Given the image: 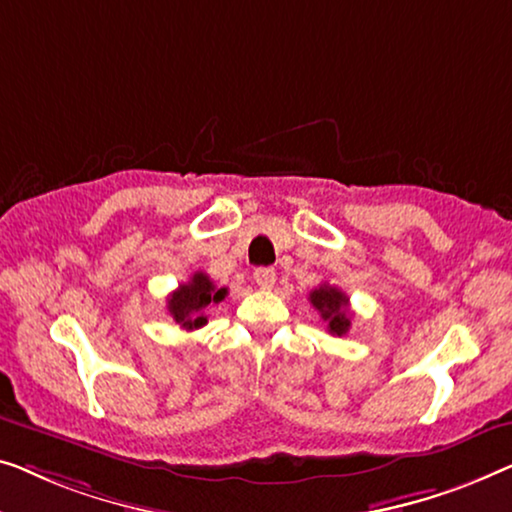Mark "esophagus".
<instances>
[{
    "mask_svg": "<svg viewBox=\"0 0 512 512\" xmlns=\"http://www.w3.org/2000/svg\"><path fill=\"white\" fill-rule=\"evenodd\" d=\"M255 283L262 287V290H271L273 283H276V271L269 269V266H264V269H257L255 271Z\"/></svg>",
    "mask_w": 512,
    "mask_h": 512,
    "instance_id": "esophagus-1",
    "label": "esophagus"
}]
</instances>
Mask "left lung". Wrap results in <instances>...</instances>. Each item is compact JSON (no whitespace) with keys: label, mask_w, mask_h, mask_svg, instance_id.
<instances>
[{"label":"left lung","mask_w":512,"mask_h":512,"mask_svg":"<svg viewBox=\"0 0 512 512\" xmlns=\"http://www.w3.org/2000/svg\"><path fill=\"white\" fill-rule=\"evenodd\" d=\"M311 304L315 311L327 322L329 334L343 336L350 329V313H348V297L334 285H320L311 292Z\"/></svg>","instance_id":"1"}]
</instances>
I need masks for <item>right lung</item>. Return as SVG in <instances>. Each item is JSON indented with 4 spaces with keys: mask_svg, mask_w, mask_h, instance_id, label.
<instances>
[{
    "mask_svg": "<svg viewBox=\"0 0 512 512\" xmlns=\"http://www.w3.org/2000/svg\"><path fill=\"white\" fill-rule=\"evenodd\" d=\"M227 297V287H215L213 280L206 276V273L197 271L194 276L187 280V283L178 285V290L171 294L167 301V308L178 325L183 329L192 331L204 327L206 308L213 304H220L222 299Z\"/></svg>",
    "mask_w": 512,
    "mask_h": 512,
    "instance_id": "obj_1",
    "label": "right lung"
}]
</instances>
